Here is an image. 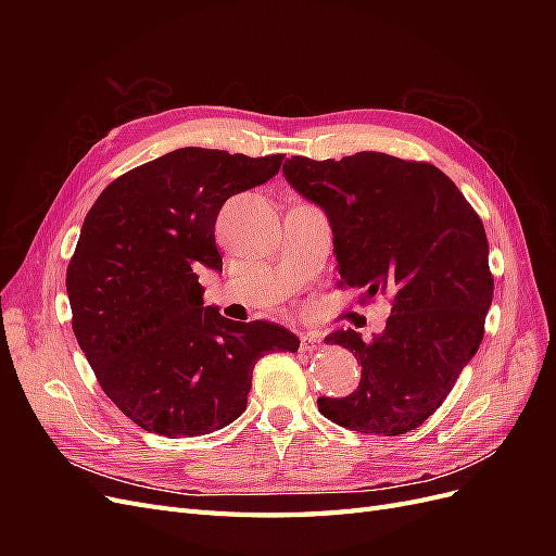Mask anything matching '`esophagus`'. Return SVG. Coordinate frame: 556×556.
<instances>
[{
  "label": "esophagus",
  "mask_w": 556,
  "mask_h": 556,
  "mask_svg": "<svg viewBox=\"0 0 556 556\" xmlns=\"http://www.w3.org/2000/svg\"><path fill=\"white\" fill-rule=\"evenodd\" d=\"M319 348V339L315 333L301 336V352H315Z\"/></svg>",
  "instance_id": "1"
}]
</instances>
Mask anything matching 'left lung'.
<instances>
[{
	"label": "left lung",
	"mask_w": 556,
	"mask_h": 556,
	"mask_svg": "<svg viewBox=\"0 0 556 556\" xmlns=\"http://www.w3.org/2000/svg\"><path fill=\"white\" fill-rule=\"evenodd\" d=\"M285 180L325 211L341 285L392 294L382 333H329L362 364L343 399H317L331 422L368 435L417 429L473 359L492 306L490 245L478 213L441 169L384 153L292 157Z\"/></svg>",
	"instance_id": "1"
}]
</instances>
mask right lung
I'll use <instances>...</instances> for the list:
<instances>
[{"instance_id": "add662e5", "label": "right lung", "mask_w": 556, "mask_h": 556, "mask_svg": "<svg viewBox=\"0 0 556 556\" xmlns=\"http://www.w3.org/2000/svg\"><path fill=\"white\" fill-rule=\"evenodd\" d=\"M282 155L178 148L115 178L66 268L72 327L104 394L150 433L204 435L237 419L266 352H296L274 323L204 306L201 268L223 271V204L280 172Z\"/></svg>"}]
</instances>
